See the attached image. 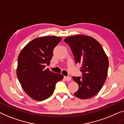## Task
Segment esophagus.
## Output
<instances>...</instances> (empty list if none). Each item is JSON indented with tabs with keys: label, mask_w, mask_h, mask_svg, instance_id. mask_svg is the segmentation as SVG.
I'll use <instances>...</instances> for the list:
<instances>
[{
	"label": "esophagus",
	"mask_w": 124,
	"mask_h": 124,
	"mask_svg": "<svg viewBox=\"0 0 124 124\" xmlns=\"http://www.w3.org/2000/svg\"><path fill=\"white\" fill-rule=\"evenodd\" d=\"M64 78L65 79L66 81H70L71 80V77H69V76H68V77L64 76Z\"/></svg>",
	"instance_id": "esophagus-1"
}]
</instances>
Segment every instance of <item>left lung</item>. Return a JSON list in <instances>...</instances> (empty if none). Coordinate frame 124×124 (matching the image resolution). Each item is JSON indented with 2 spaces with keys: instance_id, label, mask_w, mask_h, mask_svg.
Listing matches in <instances>:
<instances>
[{
  "instance_id": "8db88e82",
  "label": "left lung",
  "mask_w": 124,
  "mask_h": 124,
  "mask_svg": "<svg viewBox=\"0 0 124 124\" xmlns=\"http://www.w3.org/2000/svg\"><path fill=\"white\" fill-rule=\"evenodd\" d=\"M64 40L71 48L76 63H82V76L72 77L79 86L74 95L81 99H90L100 91L106 81L108 57L101 44L91 37L76 35Z\"/></svg>"
}]
</instances>
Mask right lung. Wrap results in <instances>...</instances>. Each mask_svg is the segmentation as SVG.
Returning a JSON list of instances; mask_svg holds the SVG:
<instances>
[{
  "label": "right lung",
  "mask_w": 124,
  "mask_h": 124,
  "mask_svg": "<svg viewBox=\"0 0 124 124\" xmlns=\"http://www.w3.org/2000/svg\"><path fill=\"white\" fill-rule=\"evenodd\" d=\"M61 37L37 38L29 42L19 53L16 75L22 88L29 97L43 101L52 95L57 82L63 78L60 73L45 69L53 56V49Z\"/></svg>",
  "instance_id": "add662e5"
}]
</instances>
